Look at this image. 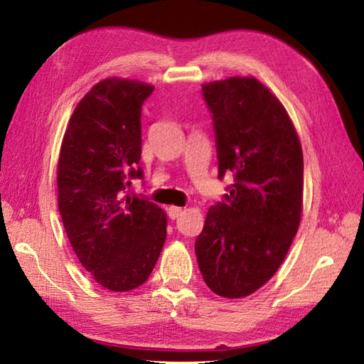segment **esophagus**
Listing matches in <instances>:
<instances>
[{"label": "esophagus", "mask_w": 364, "mask_h": 364, "mask_svg": "<svg viewBox=\"0 0 364 364\" xmlns=\"http://www.w3.org/2000/svg\"><path fill=\"white\" fill-rule=\"evenodd\" d=\"M181 215H183V208L181 207H175V205L168 207V217L171 220H176L178 217H181Z\"/></svg>", "instance_id": "34e87169"}]
</instances>
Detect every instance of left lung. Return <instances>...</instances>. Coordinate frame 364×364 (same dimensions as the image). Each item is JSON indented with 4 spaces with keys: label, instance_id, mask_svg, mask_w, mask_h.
Listing matches in <instances>:
<instances>
[{
    "label": "left lung",
    "instance_id": "obj_1",
    "mask_svg": "<svg viewBox=\"0 0 364 364\" xmlns=\"http://www.w3.org/2000/svg\"><path fill=\"white\" fill-rule=\"evenodd\" d=\"M212 112L225 200L208 208L196 255L205 284L242 299L273 278L297 234L304 207V154L281 101L255 77L202 85Z\"/></svg>",
    "mask_w": 364,
    "mask_h": 364
}]
</instances>
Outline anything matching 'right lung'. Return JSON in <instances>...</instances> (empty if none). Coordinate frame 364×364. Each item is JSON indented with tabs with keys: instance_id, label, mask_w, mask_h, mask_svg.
Returning <instances> with one entry per match:
<instances>
[{
	"instance_id": "add662e5",
	"label": "right lung",
	"mask_w": 364,
	"mask_h": 364,
	"mask_svg": "<svg viewBox=\"0 0 364 364\" xmlns=\"http://www.w3.org/2000/svg\"><path fill=\"white\" fill-rule=\"evenodd\" d=\"M154 91L138 80L96 83L65 128L58 160V200L82 267L112 292L144 284L167 237V215L127 193L143 178L141 106Z\"/></svg>"
}]
</instances>
